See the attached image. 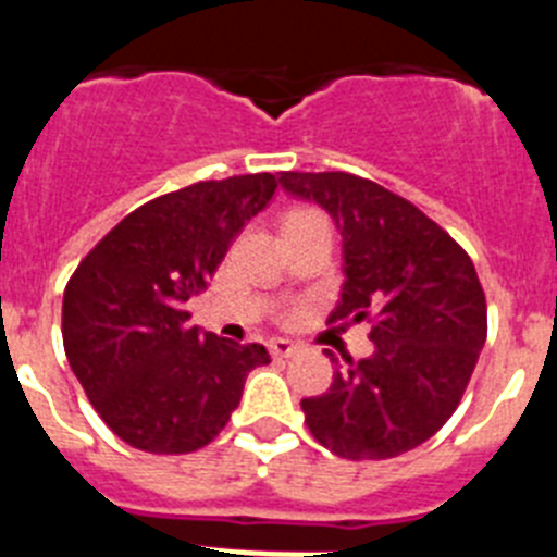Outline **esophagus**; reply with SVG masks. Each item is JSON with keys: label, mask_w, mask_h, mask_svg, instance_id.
<instances>
[{"label": "esophagus", "mask_w": 557, "mask_h": 557, "mask_svg": "<svg viewBox=\"0 0 557 557\" xmlns=\"http://www.w3.org/2000/svg\"><path fill=\"white\" fill-rule=\"evenodd\" d=\"M268 348L273 357H293V354L298 351L301 346H295V343H289V339H284V337H273L270 339Z\"/></svg>", "instance_id": "34e87169"}]
</instances>
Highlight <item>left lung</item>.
Wrapping results in <instances>:
<instances>
[{
	"mask_svg": "<svg viewBox=\"0 0 557 557\" xmlns=\"http://www.w3.org/2000/svg\"><path fill=\"white\" fill-rule=\"evenodd\" d=\"M278 184L329 211L343 234V293L329 323L368 321L373 354L326 351L334 382L301 401L318 444L387 460L430 441L460 405L488 334L469 253L410 200L351 172H282Z\"/></svg>",
	"mask_w": 557,
	"mask_h": 557,
	"instance_id": "obj_1",
	"label": "left lung"
}]
</instances>
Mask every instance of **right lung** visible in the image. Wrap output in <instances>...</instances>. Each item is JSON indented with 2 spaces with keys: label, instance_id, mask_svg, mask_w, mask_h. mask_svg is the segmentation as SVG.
Returning <instances> with one entry per match:
<instances>
[{
  "label": "right lung",
  "instance_id": "obj_1",
  "mask_svg": "<svg viewBox=\"0 0 557 557\" xmlns=\"http://www.w3.org/2000/svg\"><path fill=\"white\" fill-rule=\"evenodd\" d=\"M275 186L270 172H256L161 195L113 225L69 278V366L133 449H203L228 424L248 373L270 362L259 343L239 346L191 326L186 301L206 289Z\"/></svg>",
  "mask_w": 557,
  "mask_h": 557
}]
</instances>
